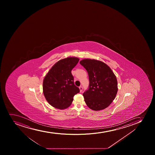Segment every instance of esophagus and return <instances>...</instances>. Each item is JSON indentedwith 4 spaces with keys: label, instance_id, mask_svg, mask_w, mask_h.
I'll return each instance as SVG.
<instances>
[{
    "label": "esophagus",
    "instance_id": "esophagus-1",
    "mask_svg": "<svg viewBox=\"0 0 155 155\" xmlns=\"http://www.w3.org/2000/svg\"><path fill=\"white\" fill-rule=\"evenodd\" d=\"M79 89H80V92H81L82 91V90H83V87H82V86H80V87H79Z\"/></svg>",
    "mask_w": 155,
    "mask_h": 155
}]
</instances>
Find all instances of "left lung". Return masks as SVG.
Instances as JSON below:
<instances>
[{"label": "left lung", "mask_w": 155, "mask_h": 155, "mask_svg": "<svg viewBox=\"0 0 155 155\" xmlns=\"http://www.w3.org/2000/svg\"><path fill=\"white\" fill-rule=\"evenodd\" d=\"M80 64L87 71L88 89L83 93L85 102L92 110L106 109L113 101L118 91L116 77L105 63L96 60L84 59Z\"/></svg>", "instance_id": "obj_1"}]
</instances>
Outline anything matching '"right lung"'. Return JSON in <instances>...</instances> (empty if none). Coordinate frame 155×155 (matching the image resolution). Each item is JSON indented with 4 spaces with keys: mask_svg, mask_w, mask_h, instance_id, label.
Wrapping results in <instances>:
<instances>
[{
    "mask_svg": "<svg viewBox=\"0 0 155 155\" xmlns=\"http://www.w3.org/2000/svg\"><path fill=\"white\" fill-rule=\"evenodd\" d=\"M79 59L69 57L55 63L45 77L43 82V94L51 106L57 109H66L73 101L80 89L74 83L71 71Z\"/></svg>",
    "mask_w": 155,
    "mask_h": 155,
    "instance_id": "obj_1",
    "label": "right lung"
}]
</instances>
